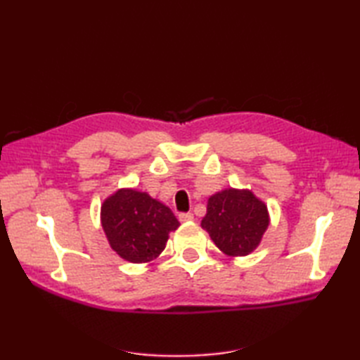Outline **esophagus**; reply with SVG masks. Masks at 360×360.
Returning <instances> with one entry per match:
<instances>
[{
  "label": "esophagus",
  "mask_w": 360,
  "mask_h": 360,
  "mask_svg": "<svg viewBox=\"0 0 360 360\" xmlns=\"http://www.w3.org/2000/svg\"><path fill=\"white\" fill-rule=\"evenodd\" d=\"M178 218H179L181 223H188V221H193V213H190V212L179 213Z\"/></svg>",
  "instance_id": "obj_1"
}]
</instances>
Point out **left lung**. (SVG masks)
<instances>
[{
  "label": "left lung",
  "instance_id": "obj_1",
  "mask_svg": "<svg viewBox=\"0 0 360 360\" xmlns=\"http://www.w3.org/2000/svg\"><path fill=\"white\" fill-rule=\"evenodd\" d=\"M269 226L266 204L250 190L226 188L212 195L201 227L229 257H244L254 252Z\"/></svg>",
  "mask_w": 360,
  "mask_h": 360
}]
</instances>
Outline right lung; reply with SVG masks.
<instances>
[{"mask_svg":"<svg viewBox=\"0 0 360 360\" xmlns=\"http://www.w3.org/2000/svg\"><path fill=\"white\" fill-rule=\"evenodd\" d=\"M103 232L111 249L129 263H148L165 249L168 233L179 227L173 212L134 188H120L101 209Z\"/></svg>","mask_w":360,"mask_h":360,"instance_id":"right-lung-1","label":"right lung"}]
</instances>
